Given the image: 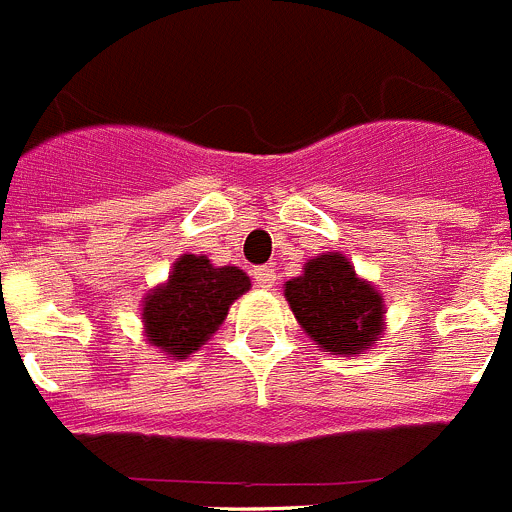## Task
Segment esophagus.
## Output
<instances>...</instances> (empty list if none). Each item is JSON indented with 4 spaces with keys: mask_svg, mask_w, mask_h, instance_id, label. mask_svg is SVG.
<instances>
[{
    "mask_svg": "<svg viewBox=\"0 0 512 512\" xmlns=\"http://www.w3.org/2000/svg\"><path fill=\"white\" fill-rule=\"evenodd\" d=\"M252 275H255V283L260 285V288H273L275 280H278V275H275V267L270 265H260L252 270Z\"/></svg>",
    "mask_w": 512,
    "mask_h": 512,
    "instance_id": "obj_1",
    "label": "esophagus"
}]
</instances>
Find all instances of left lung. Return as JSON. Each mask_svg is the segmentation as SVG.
<instances>
[{"mask_svg": "<svg viewBox=\"0 0 512 512\" xmlns=\"http://www.w3.org/2000/svg\"><path fill=\"white\" fill-rule=\"evenodd\" d=\"M285 298L303 331L326 352L359 354L380 336V293L336 252L306 262L301 278L285 283Z\"/></svg>", "mask_w": 512, "mask_h": 512, "instance_id": "left-lung-1", "label": "left lung"}]
</instances>
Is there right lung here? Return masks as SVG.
Returning a JSON list of instances; mask_svg holds the SVG:
<instances>
[{
    "instance_id": "add662e5",
    "label": "right lung",
    "mask_w": 512,
    "mask_h": 512,
    "mask_svg": "<svg viewBox=\"0 0 512 512\" xmlns=\"http://www.w3.org/2000/svg\"><path fill=\"white\" fill-rule=\"evenodd\" d=\"M250 290V278L237 267H214L206 257L183 255L173 275L145 301L150 344L188 357L219 329L234 298Z\"/></svg>"
}]
</instances>
